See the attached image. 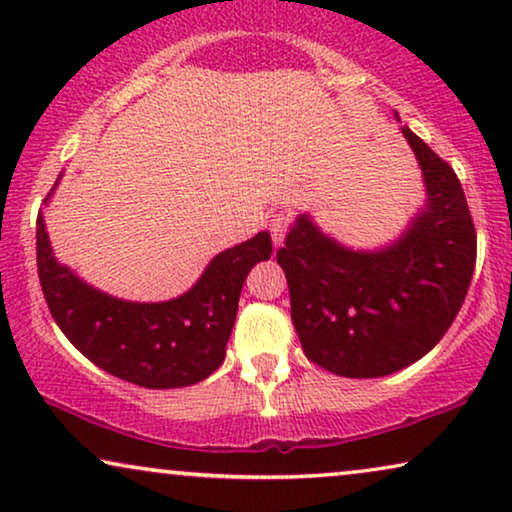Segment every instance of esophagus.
<instances>
[{
	"label": "esophagus",
	"mask_w": 512,
	"mask_h": 512,
	"mask_svg": "<svg viewBox=\"0 0 512 512\" xmlns=\"http://www.w3.org/2000/svg\"><path fill=\"white\" fill-rule=\"evenodd\" d=\"M293 226V216L289 212H279L270 219V235H272V242H275V247H282L284 244V237L289 233Z\"/></svg>",
	"instance_id": "1"
}]
</instances>
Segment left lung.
<instances>
[{"label":"left lung","mask_w":512,"mask_h":512,"mask_svg":"<svg viewBox=\"0 0 512 512\" xmlns=\"http://www.w3.org/2000/svg\"><path fill=\"white\" fill-rule=\"evenodd\" d=\"M429 202L408 233L382 251H352L300 216L282 249L291 319L303 352L342 377H382L438 345L471 286L478 254L473 216L450 163L415 132Z\"/></svg>","instance_id":"8db88e82"}]
</instances>
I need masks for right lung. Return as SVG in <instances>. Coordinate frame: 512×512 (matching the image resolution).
<instances>
[{
  "instance_id": "1",
  "label": "right lung",
  "mask_w": 512,
  "mask_h": 512,
  "mask_svg": "<svg viewBox=\"0 0 512 512\" xmlns=\"http://www.w3.org/2000/svg\"><path fill=\"white\" fill-rule=\"evenodd\" d=\"M272 240L258 233L221 251L184 296L128 303L90 289L53 258L37 219V270L51 317L79 352L109 375L146 389H177L205 380L226 359L242 284Z\"/></svg>"
}]
</instances>
